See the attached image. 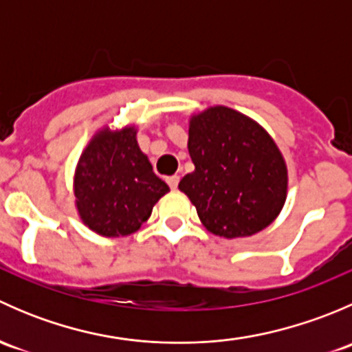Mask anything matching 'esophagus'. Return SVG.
Returning <instances> with one entry per match:
<instances>
[{
  "mask_svg": "<svg viewBox=\"0 0 352 352\" xmlns=\"http://www.w3.org/2000/svg\"><path fill=\"white\" fill-rule=\"evenodd\" d=\"M179 182H180V177L179 175L166 177V184H168V186H170V189H177V187H179Z\"/></svg>",
  "mask_w": 352,
  "mask_h": 352,
  "instance_id": "34e87169",
  "label": "esophagus"
}]
</instances>
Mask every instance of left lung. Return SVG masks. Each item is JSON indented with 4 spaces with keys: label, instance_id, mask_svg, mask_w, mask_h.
Segmentation results:
<instances>
[{
    "label": "left lung",
    "instance_id": "1",
    "mask_svg": "<svg viewBox=\"0 0 352 352\" xmlns=\"http://www.w3.org/2000/svg\"><path fill=\"white\" fill-rule=\"evenodd\" d=\"M187 148L196 170L179 189L209 232L239 239L274 221L286 201L287 172L257 122L233 109L211 107L190 119Z\"/></svg>",
    "mask_w": 352,
    "mask_h": 352
}]
</instances>
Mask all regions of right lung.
Listing matches in <instances>:
<instances>
[{
	"label": "right lung",
	"mask_w": 352,
	"mask_h": 352,
	"mask_svg": "<svg viewBox=\"0 0 352 352\" xmlns=\"http://www.w3.org/2000/svg\"><path fill=\"white\" fill-rule=\"evenodd\" d=\"M168 190L138 146L134 127L97 134L81 155L74 177L78 212L88 228L104 236L140 230Z\"/></svg>",
	"instance_id": "add662e5"
}]
</instances>
